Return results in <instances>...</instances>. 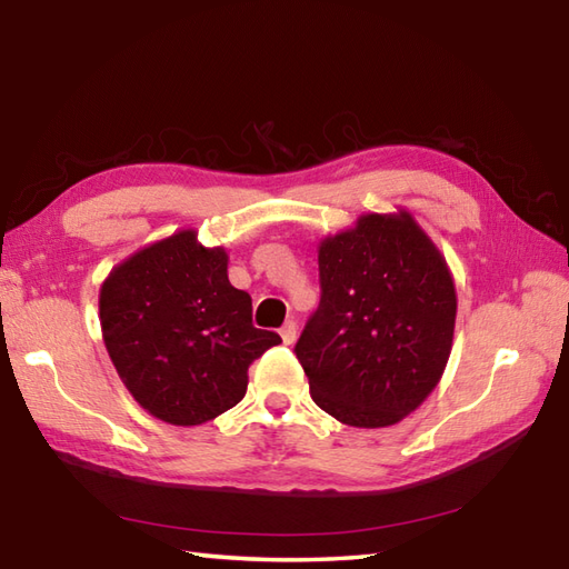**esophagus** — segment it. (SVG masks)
I'll return each mask as SVG.
<instances>
[{
	"label": "esophagus",
	"instance_id": "obj_1",
	"mask_svg": "<svg viewBox=\"0 0 569 569\" xmlns=\"http://www.w3.org/2000/svg\"><path fill=\"white\" fill-rule=\"evenodd\" d=\"M296 335H298V325L293 320H286L283 328H281V337L286 345H293L296 342Z\"/></svg>",
	"mask_w": 569,
	"mask_h": 569
}]
</instances>
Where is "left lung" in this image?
<instances>
[{
	"mask_svg": "<svg viewBox=\"0 0 569 569\" xmlns=\"http://www.w3.org/2000/svg\"><path fill=\"white\" fill-rule=\"evenodd\" d=\"M320 306L296 345L310 396L345 426L386 428L438 386L457 293L447 261L406 210L361 214L318 249Z\"/></svg>",
	"mask_w": 569,
	"mask_h": 569,
	"instance_id": "obj_1",
	"label": "left lung"
}]
</instances>
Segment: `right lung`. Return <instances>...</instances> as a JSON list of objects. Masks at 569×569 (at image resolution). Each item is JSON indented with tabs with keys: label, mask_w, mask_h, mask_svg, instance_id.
I'll list each match as a JSON object with an SVG mask.
<instances>
[{
	"label": "right lung",
	"mask_w": 569,
	"mask_h": 569,
	"mask_svg": "<svg viewBox=\"0 0 569 569\" xmlns=\"http://www.w3.org/2000/svg\"><path fill=\"white\" fill-rule=\"evenodd\" d=\"M100 325L134 401L171 426H200L247 393L249 365L281 337L251 325L227 251L183 229L131 253L100 288Z\"/></svg>",
	"instance_id": "obj_1"
}]
</instances>
